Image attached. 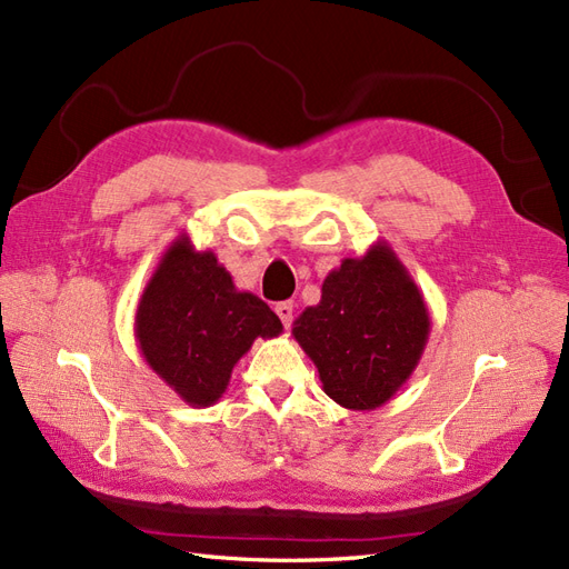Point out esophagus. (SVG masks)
Segmentation results:
<instances>
[{
  "label": "esophagus",
  "instance_id": "1",
  "mask_svg": "<svg viewBox=\"0 0 569 569\" xmlns=\"http://www.w3.org/2000/svg\"><path fill=\"white\" fill-rule=\"evenodd\" d=\"M273 310H276V315H279V319H281L286 329H288L290 325H293V312H296L293 302H279Z\"/></svg>",
  "mask_w": 569,
  "mask_h": 569
}]
</instances>
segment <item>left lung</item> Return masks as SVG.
I'll return each instance as SVG.
<instances>
[{"mask_svg": "<svg viewBox=\"0 0 569 569\" xmlns=\"http://www.w3.org/2000/svg\"><path fill=\"white\" fill-rule=\"evenodd\" d=\"M329 399L375 411L409 382L430 337V312L385 240L327 273L322 300L293 322Z\"/></svg>", "mask_w": 569, "mask_h": 569, "instance_id": "8db88e82", "label": "left lung"}]
</instances>
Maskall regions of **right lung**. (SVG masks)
Masks as SVG:
<instances>
[{
  "label": "right lung",
  "instance_id": "1",
  "mask_svg": "<svg viewBox=\"0 0 569 569\" xmlns=\"http://www.w3.org/2000/svg\"><path fill=\"white\" fill-rule=\"evenodd\" d=\"M281 331L269 305L238 290L216 254L197 252L184 232L160 257L134 317L143 360L192 409L223 397L232 368L254 339Z\"/></svg>",
  "mask_w": 569,
  "mask_h": 569
}]
</instances>
